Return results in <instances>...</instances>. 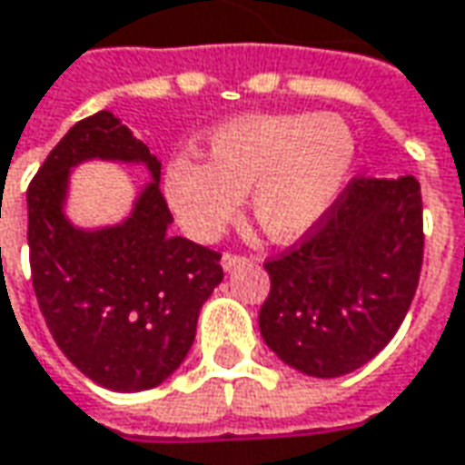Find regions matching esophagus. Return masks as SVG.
<instances>
[{
	"label": "esophagus",
	"instance_id": "obj_1",
	"mask_svg": "<svg viewBox=\"0 0 465 465\" xmlns=\"http://www.w3.org/2000/svg\"><path fill=\"white\" fill-rule=\"evenodd\" d=\"M242 262H246V257H239V254H232V252H226V254L221 257V267H223L226 272H232L233 267H239Z\"/></svg>",
	"mask_w": 465,
	"mask_h": 465
}]
</instances>
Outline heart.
<instances>
[{
  "label": "heart",
  "mask_w": 465,
  "mask_h": 465,
  "mask_svg": "<svg viewBox=\"0 0 465 465\" xmlns=\"http://www.w3.org/2000/svg\"><path fill=\"white\" fill-rule=\"evenodd\" d=\"M206 160L167 163L165 198L195 242L236 219L242 195L270 242L290 244L336 206L356 163V137L336 114H244L206 134Z\"/></svg>",
  "instance_id": "b5f03b06"
}]
</instances>
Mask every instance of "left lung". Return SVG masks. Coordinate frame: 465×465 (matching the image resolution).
Returning <instances> with one entry per match:
<instances>
[{"label": "left lung", "instance_id": "1", "mask_svg": "<svg viewBox=\"0 0 465 465\" xmlns=\"http://www.w3.org/2000/svg\"><path fill=\"white\" fill-rule=\"evenodd\" d=\"M422 195L412 175L353 178L302 242L264 262V343L308 377L371 361L397 333L422 267Z\"/></svg>", "mask_w": 465, "mask_h": 465}]
</instances>
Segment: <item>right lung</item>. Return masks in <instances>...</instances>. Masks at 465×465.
I'll list each match as a JSON object with an SVG mask.
<instances>
[{
	"instance_id": "1",
	"label": "right lung",
	"mask_w": 465,
	"mask_h": 465,
	"mask_svg": "<svg viewBox=\"0 0 465 465\" xmlns=\"http://www.w3.org/2000/svg\"><path fill=\"white\" fill-rule=\"evenodd\" d=\"M88 159L144 164L153 178L114 227L64 216L70 170ZM160 160L112 112L68 129L27 188V244L37 305L58 349L114 391L163 384L188 356L198 312L223 280L219 252L170 236Z\"/></svg>"
}]
</instances>
